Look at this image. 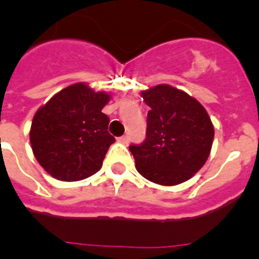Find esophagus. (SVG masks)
<instances>
[{"instance_id": "obj_1", "label": "esophagus", "mask_w": 259, "mask_h": 259, "mask_svg": "<svg viewBox=\"0 0 259 259\" xmlns=\"http://www.w3.org/2000/svg\"><path fill=\"white\" fill-rule=\"evenodd\" d=\"M118 141H119V143H122V144H128L130 139H128V136H122V137H119Z\"/></svg>"}]
</instances>
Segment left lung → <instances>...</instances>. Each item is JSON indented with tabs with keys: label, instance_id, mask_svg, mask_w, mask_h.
<instances>
[{
	"label": "left lung",
	"instance_id": "obj_1",
	"mask_svg": "<svg viewBox=\"0 0 259 259\" xmlns=\"http://www.w3.org/2000/svg\"><path fill=\"white\" fill-rule=\"evenodd\" d=\"M141 97L150 110L145 141L130 146L137 172L159 185L187 182L211 152L214 125L206 109L168 84L150 87Z\"/></svg>",
	"mask_w": 259,
	"mask_h": 259
}]
</instances>
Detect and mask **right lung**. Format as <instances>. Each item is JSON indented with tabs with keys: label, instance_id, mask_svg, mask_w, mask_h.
Masks as SVG:
<instances>
[{
	"label": "right lung",
	"instance_id": "1",
	"mask_svg": "<svg viewBox=\"0 0 259 259\" xmlns=\"http://www.w3.org/2000/svg\"><path fill=\"white\" fill-rule=\"evenodd\" d=\"M111 93L75 83L53 96L33 115L29 141L41 167L62 182H77L102 167L110 145L109 118L102 113Z\"/></svg>",
	"mask_w": 259,
	"mask_h": 259
}]
</instances>
